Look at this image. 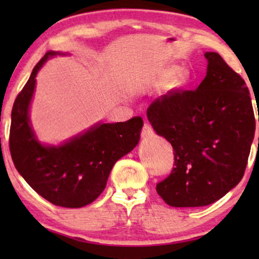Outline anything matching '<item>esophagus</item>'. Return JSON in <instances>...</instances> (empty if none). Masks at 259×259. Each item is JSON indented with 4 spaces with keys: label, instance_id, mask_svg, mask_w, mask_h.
<instances>
[{
    "label": "esophagus",
    "instance_id": "obj_1",
    "mask_svg": "<svg viewBox=\"0 0 259 259\" xmlns=\"http://www.w3.org/2000/svg\"><path fill=\"white\" fill-rule=\"evenodd\" d=\"M141 134H143L144 138L151 137L152 134H153V128H152V126L150 125V122H147L146 120H145V122H144L143 132H141Z\"/></svg>",
    "mask_w": 259,
    "mask_h": 259
}]
</instances>
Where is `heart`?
Here are the masks:
<instances>
[{
	"instance_id": "heart-1",
	"label": "heart",
	"mask_w": 259,
	"mask_h": 259,
	"mask_svg": "<svg viewBox=\"0 0 259 259\" xmlns=\"http://www.w3.org/2000/svg\"><path fill=\"white\" fill-rule=\"evenodd\" d=\"M177 70H178V67H171V68L165 70L164 74H162V80L169 79V77L175 75V74L177 73ZM187 81H189V74H187L186 72H180L178 75L176 76V79L173 80L172 87L173 88H182L183 86H185V84L187 83Z\"/></svg>"
}]
</instances>
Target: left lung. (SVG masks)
<instances>
[{
  "label": "left lung",
  "mask_w": 259,
  "mask_h": 259,
  "mask_svg": "<svg viewBox=\"0 0 259 259\" xmlns=\"http://www.w3.org/2000/svg\"><path fill=\"white\" fill-rule=\"evenodd\" d=\"M205 58L206 76L197 90H172L147 109L155 132L173 147L175 167L157 184L173 207L206 206L233 189L245 172L256 128L243 77L218 53Z\"/></svg>",
  "instance_id": "1"
}]
</instances>
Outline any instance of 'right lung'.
I'll return each mask as SVG.
<instances>
[{"instance_id":"1","label":"right lung","mask_w":259,"mask_h":259,"mask_svg":"<svg viewBox=\"0 0 259 259\" xmlns=\"http://www.w3.org/2000/svg\"><path fill=\"white\" fill-rule=\"evenodd\" d=\"M55 54L46 53L15 99L9 150L16 169L35 192L56 206L82 207L105 190L115 161L137 146L144 122L134 116L123 122L100 123L62 146L41 145L29 125L28 108L38 69Z\"/></svg>"}]
</instances>
